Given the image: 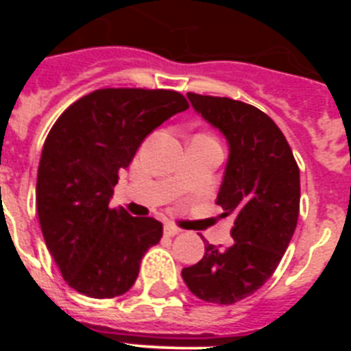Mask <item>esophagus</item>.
<instances>
[{
	"mask_svg": "<svg viewBox=\"0 0 351 351\" xmlns=\"http://www.w3.org/2000/svg\"><path fill=\"white\" fill-rule=\"evenodd\" d=\"M163 232H165L167 237H173V235H178L179 232H181V228H178L176 225H165V228H163Z\"/></svg>",
	"mask_w": 351,
	"mask_h": 351,
	"instance_id": "34e87169",
	"label": "esophagus"
}]
</instances>
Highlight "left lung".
I'll list each match as a JSON object with an SVG mask.
<instances>
[{
	"label": "left lung",
	"instance_id": "1",
	"mask_svg": "<svg viewBox=\"0 0 351 351\" xmlns=\"http://www.w3.org/2000/svg\"><path fill=\"white\" fill-rule=\"evenodd\" d=\"M188 98L228 144L216 204L234 218V244L207 243L202 260L181 274L198 299L228 306L255 293L280 265L299 219L300 173L285 135L260 108L219 96Z\"/></svg>",
	"mask_w": 351,
	"mask_h": 351
}]
</instances>
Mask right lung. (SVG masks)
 <instances>
[{
  "instance_id": "add662e5",
  "label": "right lung",
  "mask_w": 351,
  "mask_h": 351,
  "mask_svg": "<svg viewBox=\"0 0 351 351\" xmlns=\"http://www.w3.org/2000/svg\"><path fill=\"white\" fill-rule=\"evenodd\" d=\"M186 108L184 96L169 89H98L71 104L49 132L36 210L52 258L79 293L123 295L137 280L145 251L160 243V221L133 218L108 202L142 141Z\"/></svg>"
}]
</instances>
